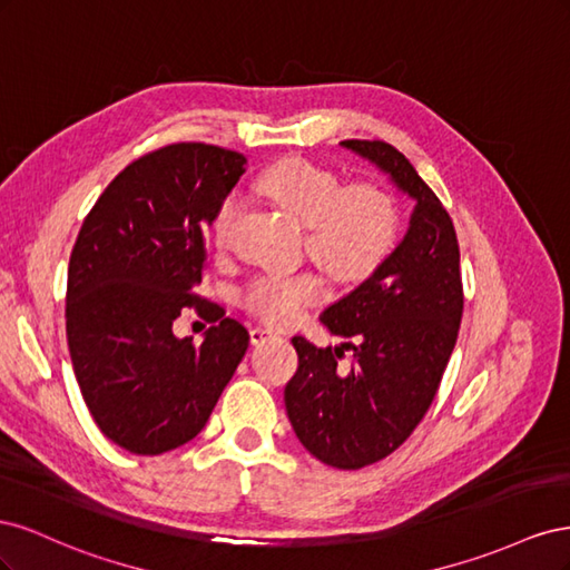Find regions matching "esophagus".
<instances>
[{"mask_svg":"<svg viewBox=\"0 0 570 570\" xmlns=\"http://www.w3.org/2000/svg\"><path fill=\"white\" fill-rule=\"evenodd\" d=\"M273 335V331L271 327H262V325H256V327H252L249 331V340H252V344H262L264 340H268Z\"/></svg>","mask_w":570,"mask_h":570,"instance_id":"esophagus-1","label":"esophagus"}]
</instances>
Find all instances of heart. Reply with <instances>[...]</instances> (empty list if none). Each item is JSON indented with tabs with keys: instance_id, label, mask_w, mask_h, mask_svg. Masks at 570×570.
<instances>
[{
	"instance_id": "1",
	"label": "heart",
	"mask_w": 570,
	"mask_h": 570,
	"mask_svg": "<svg viewBox=\"0 0 570 570\" xmlns=\"http://www.w3.org/2000/svg\"><path fill=\"white\" fill-rule=\"evenodd\" d=\"M256 193L306 228V254L342 285L371 278L392 254L400 235V206L375 183L344 185L335 170L306 159H283L256 180ZM237 199H226L214 216V243L223 245L237 216ZM325 292L318 273L258 275L245 292L247 312L273 325L297 321Z\"/></svg>"
}]
</instances>
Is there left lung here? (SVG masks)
<instances>
[{
	"label": "left lung",
	"mask_w": 570,
	"mask_h": 570,
	"mask_svg": "<svg viewBox=\"0 0 570 570\" xmlns=\"http://www.w3.org/2000/svg\"><path fill=\"white\" fill-rule=\"evenodd\" d=\"M340 145L416 202L385 264L321 316L331 333L361 340L350 366H337L340 347L292 337L299 368L285 385L287 419L308 454L356 471L392 454L433 404L459 337L463 285L454 223L404 154L383 140Z\"/></svg>",
	"instance_id": "8db88e82"
}]
</instances>
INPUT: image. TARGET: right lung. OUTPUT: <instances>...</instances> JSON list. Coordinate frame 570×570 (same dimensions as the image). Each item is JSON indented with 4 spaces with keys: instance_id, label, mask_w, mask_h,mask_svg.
Returning <instances> with one entry per match:
<instances>
[{
    "instance_id": "obj_1",
    "label": "right lung",
    "mask_w": 570,
    "mask_h": 570,
    "mask_svg": "<svg viewBox=\"0 0 570 570\" xmlns=\"http://www.w3.org/2000/svg\"><path fill=\"white\" fill-rule=\"evenodd\" d=\"M245 166L239 151L166 145L120 170L82 220L68 262V352L97 428L132 454L199 435L247 352V327L195 295L204 230ZM193 305L215 323L202 345L173 335Z\"/></svg>"
}]
</instances>
